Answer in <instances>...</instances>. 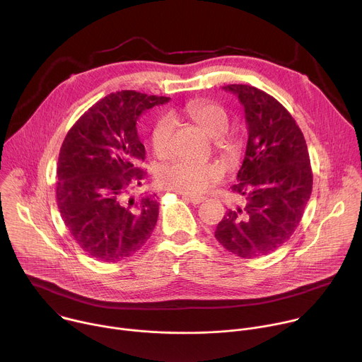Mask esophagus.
I'll return each mask as SVG.
<instances>
[{
  "label": "esophagus",
  "mask_w": 362,
  "mask_h": 362,
  "mask_svg": "<svg viewBox=\"0 0 362 362\" xmlns=\"http://www.w3.org/2000/svg\"><path fill=\"white\" fill-rule=\"evenodd\" d=\"M182 197H183L185 200H187V202L193 203V204H199V203H202V202L204 200V197H202V196H189V194H182Z\"/></svg>",
  "instance_id": "1"
}]
</instances>
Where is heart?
Wrapping results in <instances>:
<instances>
[{
    "label": "heart",
    "mask_w": 362,
    "mask_h": 362,
    "mask_svg": "<svg viewBox=\"0 0 362 362\" xmlns=\"http://www.w3.org/2000/svg\"><path fill=\"white\" fill-rule=\"evenodd\" d=\"M183 115L211 139L222 137L229 127L228 113L216 103L190 101L185 106ZM172 130V123L168 119H160L151 129V147L159 158H165L169 154ZM219 146L225 148L230 147L225 140H221ZM222 176L223 168L218 163L177 160L160 169L159 182L166 189L196 196L219 182Z\"/></svg>",
    "instance_id": "1"
}]
</instances>
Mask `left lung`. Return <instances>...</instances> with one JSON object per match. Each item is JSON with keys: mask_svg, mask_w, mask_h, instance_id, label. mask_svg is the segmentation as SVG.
Segmentation results:
<instances>
[{"mask_svg": "<svg viewBox=\"0 0 362 362\" xmlns=\"http://www.w3.org/2000/svg\"><path fill=\"white\" fill-rule=\"evenodd\" d=\"M223 90L243 106L247 143L232 186L242 204L226 212L215 238L236 256L253 259L292 236L313 192V170L303 134L278 100L246 84Z\"/></svg>", "mask_w": 362, "mask_h": 362, "instance_id": "8db88e82", "label": "left lung"}]
</instances>
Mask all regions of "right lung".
<instances>
[{
	"label": "right lung",
	"instance_id": "right-lung-1",
	"mask_svg": "<svg viewBox=\"0 0 362 362\" xmlns=\"http://www.w3.org/2000/svg\"><path fill=\"white\" fill-rule=\"evenodd\" d=\"M169 100L134 90L112 93L90 107L63 141L57 204L76 243L97 261L126 259L156 226V194L134 199L127 193L146 175L136 168L146 153L136 123L143 112Z\"/></svg>",
	"mask_w": 362,
	"mask_h": 362
}]
</instances>
